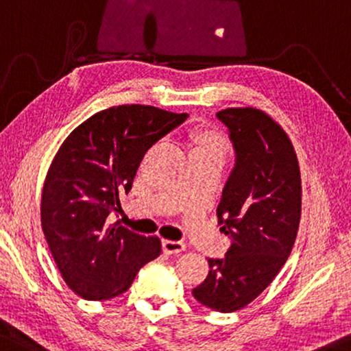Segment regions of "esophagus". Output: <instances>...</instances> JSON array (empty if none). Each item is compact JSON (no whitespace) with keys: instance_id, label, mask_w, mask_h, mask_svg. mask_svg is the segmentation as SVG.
I'll use <instances>...</instances> for the list:
<instances>
[{"instance_id":"1","label":"esophagus","mask_w":351,"mask_h":351,"mask_svg":"<svg viewBox=\"0 0 351 351\" xmlns=\"http://www.w3.org/2000/svg\"><path fill=\"white\" fill-rule=\"evenodd\" d=\"M162 247H163V252L168 255L171 254H180V252L186 250V244L181 241H163L162 242Z\"/></svg>"}]
</instances>
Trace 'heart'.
Here are the masks:
<instances>
[{
  "instance_id": "1",
  "label": "heart",
  "mask_w": 351,
  "mask_h": 351,
  "mask_svg": "<svg viewBox=\"0 0 351 351\" xmlns=\"http://www.w3.org/2000/svg\"><path fill=\"white\" fill-rule=\"evenodd\" d=\"M228 141L221 133L217 132H207L204 133L199 139V146L195 151H215V152H223L226 151Z\"/></svg>"
}]
</instances>
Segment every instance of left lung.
Instances as JSON below:
<instances>
[{"label": "left lung", "mask_w": 351, "mask_h": 351, "mask_svg": "<svg viewBox=\"0 0 351 351\" xmlns=\"http://www.w3.org/2000/svg\"><path fill=\"white\" fill-rule=\"evenodd\" d=\"M230 130L236 165L217 208L232 239L224 258H208V276L193 291L202 305L232 313L273 282L295 242L302 215V178L287 133L263 110H219Z\"/></svg>", "instance_id": "8db88e82"}]
</instances>
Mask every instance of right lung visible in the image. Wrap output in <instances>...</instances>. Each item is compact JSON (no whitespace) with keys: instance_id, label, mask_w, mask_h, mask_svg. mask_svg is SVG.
Instances as JSON below:
<instances>
[{"instance_id":"add662e5","label":"right lung","mask_w":351,"mask_h":351,"mask_svg":"<svg viewBox=\"0 0 351 351\" xmlns=\"http://www.w3.org/2000/svg\"><path fill=\"white\" fill-rule=\"evenodd\" d=\"M188 119L123 104L78 125L59 147L41 194V228L64 281L85 300H109L162 252L157 236L110 223L152 144Z\"/></svg>"}]
</instances>
